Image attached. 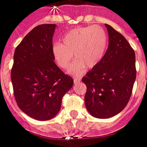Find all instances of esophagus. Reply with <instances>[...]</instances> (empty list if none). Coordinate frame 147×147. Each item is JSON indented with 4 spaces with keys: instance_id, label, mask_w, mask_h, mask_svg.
Wrapping results in <instances>:
<instances>
[{
    "instance_id": "34e87169",
    "label": "esophagus",
    "mask_w": 147,
    "mask_h": 147,
    "mask_svg": "<svg viewBox=\"0 0 147 147\" xmlns=\"http://www.w3.org/2000/svg\"><path fill=\"white\" fill-rule=\"evenodd\" d=\"M80 82V78H74V83H75V85L78 84V83H79Z\"/></svg>"
}]
</instances>
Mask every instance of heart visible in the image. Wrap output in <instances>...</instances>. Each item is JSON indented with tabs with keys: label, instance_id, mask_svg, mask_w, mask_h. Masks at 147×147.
<instances>
[{
	"label": "heart",
	"instance_id": "heart-1",
	"mask_svg": "<svg viewBox=\"0 0 147 147\" xmlns=\"http://www.w3.org/2000/svg\"><path fill=\"white\" fill-rule=\"evenodd\" d=\"M108 47L106 31L98 25L78 27L65 34L61 44L53 46V57L57 65L67 69L74 60L78 61L69 69L74 76H81L86 72V67L92 69L102 61Z\"/></svg>",
	"mask_w": 147,
	"mask_h": 147
}]
</instances>
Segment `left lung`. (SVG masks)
<instances>
[{
  "label": "left lung",
  "instance_id": "obj_1",
  "mask_svg": "<svg viewBox=\"0 0 147 147\" xmlns=\"http://www.w3.org/2000/svg\"><path fill=\"white\" fill-rule=\"evenodd\" d=\"M109 46L102 61L83 77L87 87L85 105L96 118L112 117L127 105L136 77V56L124 36L105 24Z\"/></svg>",
  "mask_w": 147,
  "mask_h": 147
}]
</instances>
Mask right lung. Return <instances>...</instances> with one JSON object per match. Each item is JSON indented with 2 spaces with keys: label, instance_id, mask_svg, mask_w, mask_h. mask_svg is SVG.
I'll return each instance as SVG.
<instances>
[{
  "label": "right lung",
  "instance_id": "right-lung-1",
  "mask_svg": "<svg viewBox=\"0 0 147 147\" xmlns=\"http://www.w3.org/2000/svg\"><path fill=\"white\" fill-rule=\"evenodd\" d=\"M57 25L40 24L32 29L16 48L11 72L18 107L38 120H49L61 109L64 94L73 79L54 62L53 35Z\"/></svg>",
  "mask_w": 147,
  "mask_h": 147
}]
</instances>
